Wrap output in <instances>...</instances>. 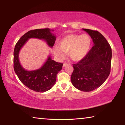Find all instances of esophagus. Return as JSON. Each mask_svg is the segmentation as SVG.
<instances>
[{
  "instance_id": "esophagus-1",
  "label": "esophagus",
  "mask_w": 125,
  "mask_h": 125,
  "mask_svg": "<svg viewBox=\"0 0 125 125\" xmlns=\"http://www.w3.org/2000/svg\"><path fill=\"white\" fill-rule=\"evenodd\" d=\"M67 65H68V63H63V67H65Z\"/></svg>"
}]
</instances>
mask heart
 I'll use <instances>...</instances> for the list:
<instances>
[{
	"mask_svg": "<svg viewBox=\"0 0 125 125\" xmlns=\"http://www.w3.org/2000/svg\"><path fill=\"white\" fill-rule=\"evenodd\" d=\"M91 39L87 34H70L65 36L59 41L58 48H54L53 52L59 60L65 57V53L74 61H79L85 57L91 47Z\"/></svg>",
	"mask_w": 125,
	"mask_h": 125,
	"instance_id": "b5f03b06",
	"label": "heart"
}]
</instances>
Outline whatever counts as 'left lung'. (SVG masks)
<instances>
[{
  "instance_id": "1",
  "label": "left lung",
  "mask_w": 125,
  "mask_h": 125,
  "mask_svg": "<svg viewBox=\"0 0 125 125\" xmlns=\"http://www.w3.org/2000/svg\"><path fill=\"white\" fill-rule=\"evenodd\" d=\"M83 30L90 36L94 46L85 57L73 64L71 82L78 90L91 92L102 85L109 77L112 51L107 40L99 31Z\"/></svg>"
}]
</instances>
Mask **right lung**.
Here are the masks:
<instances>
[{
  "label": "right lung",
  "instance_id": "1",
  "mask_svg": "<svg viewBox=\"0 0 125 125\" xmlns=\"http://www.w3.org/2000/svg\"><path fill=\"white\" fill-rule=\"evenodd\" d=\"M51 31L50 29H36L28 31L17 42L14 50L15 72L22 84L36 92H45L52 88L56 83L57 75L62 69L63 63L55 62L49 56L41 68L28 71L20 64L19 53L21 47L31 38L44 40L50 47H52L56 37Z\"/></svg>",
  "mask_w": 125,
  "mask_h": 125
}]
</instances>
